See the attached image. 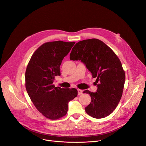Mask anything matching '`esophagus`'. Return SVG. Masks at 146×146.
Masks as SVG:
<instances>
[{
  "label": "esophagus",
  "instance_id": "34e87169",
  "mask_svg": "<svg viewBox=\"0 0 146 146\" xmlns=\"http://www.w3.org/2000/svg\"><path fill=\"white\" fill-rule=\"evenodd\" d=\"M77 92H78V95H80L83 93V90H80V89H78L77 90Z\"/></svg>",
  "mask_w": 146,
  "mask_h": 146
}]
</instances>
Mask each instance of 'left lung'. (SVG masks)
<instances>
[{"label":"left lung","mask_w":146,"mask_h":146,"mask_svg":"<svg viewBox=\"0 0 146 146\" xmlns=\"http://www.w3.org/2000/svg\"><path fill=\"white\" fill-rule=\"evenodd\" d=\"M70 59L81 60L98 83L97 92L86 90L91 103L85 108L87 114L96 119L110 115L117 106L123 94L125 76L117 56L108 45L98 38L77 43L70 54Z\"/></svg>","instance_id":"left-lung-1"}]
</instances>
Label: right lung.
Instances as JSON below:
<instances>
[{"instance_id":"right-lung-1","label":"right lung","mask_w":146,"mask_h":146,"mask_svg":"<svg viewBox=\"0 0 146 146\" xmlns=\"http://www.w3.org/2000/svg\"><path fill=\"white\" fill-rule=\"evenodd\" d=\"M74 42L60 40L42 44L32 54L25 73V86L37 110L48 119L64 116L68 103L77 96L74 89H63L53 84L54 77L60 75V66Z\"/></svg>"}]
</instances>
